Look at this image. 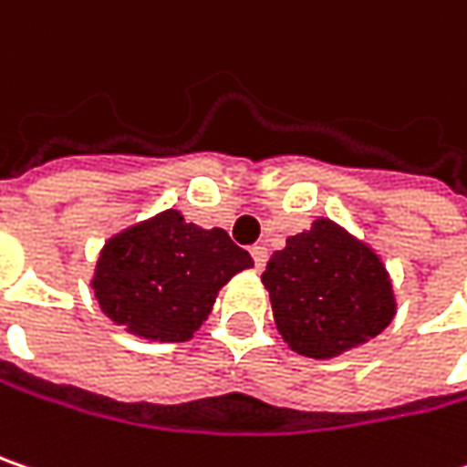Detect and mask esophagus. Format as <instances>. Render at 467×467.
<instances>
[{
    "instance_id": "obj_1",
    "label": "esophagus",
    "mask_w": 467,
    "mask_h": 467,
    "mask_svg": "<svg viewBox=\"0 0 467 467\" xmlns=\"http://www.w3.org/2000/svg\"><path fill=\"white\" fill-rule=\"evenodd\" d=\"M251 256H254L256 269H264V266H266V259H269V251H266L264 245H254V248H251Z\"/></svg>"
}]
</instances>
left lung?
Segmentation results:
<instances>
[{"label":"left lung","instance_id":"left-lung-1","mask_svg":"<svg viewBox=\"0 0 467 467\" xmlns=\"http://www.w3.org/2000/svg\"><path fill=\"white\" fill-rule=\"evenodd\" d=\"M261 283L283 341L312 359L368 343L397 315L380 256L330 219L288 237L266 261Z\"/></svg>","mask_w":467,"mask_h":467}]
</instances>
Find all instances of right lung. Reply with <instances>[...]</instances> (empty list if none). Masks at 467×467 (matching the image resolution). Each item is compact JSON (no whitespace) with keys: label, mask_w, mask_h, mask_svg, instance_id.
Returning a JSON list of instances; mask_svg holds the SVG:
<instances>
[{"label":"right lung","mask_w":467,"mask_h":467,"mask_svg":"<svg viewBox=\"0 0 467 467\" xmlns=\"http://www.w3.org/2000/svg\"><path fill=\"white\" fill-rule=\"evenodd\" d=\"M251 266V254L224 230H203L169 208L105 243L92 288L99 309L126 333L179 343L203 325L216 293Z\"/></svg>","instance_id":"1"}]
</instances>
